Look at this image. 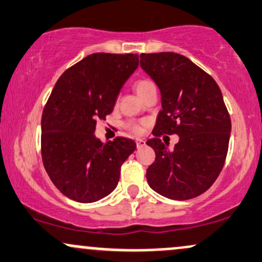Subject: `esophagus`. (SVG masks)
<instances>
[{
  "label": "esophagus",
  "mask_w": 262,
  "mask_h": 262,
  "mask_svg": "<svg viewBox=\"0 0 262 262\" xmlns=\"http://www.w3.org/2000/svg\"><path fill=\"white\" fill-rule=\"evenodd\" d=\"M144 146H145V140L137 139V148L141 149V148H144Z\"/></svg>",
  "instance_id": "34e87169"
}]
</instances>
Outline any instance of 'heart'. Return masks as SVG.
<instances>
[{
	"label": "heart",
	"mask_w": 262,
	"mask_h": 262,
	"mask_svg": "<svg viewBox=\"0 0 262 262\" xmlns=\"http://www.w3.org/2000/svg\"><path fill=\"white\" fill-rule=\"evenodd\" d=\"M151 89H155V85L150 80H145V79L138 80L137 82L134 83V90H135V92L138 93V96H139V97H141L144 93L148 92L149 90H151ZM128 128H129V130H132L135 134H139L141 132V125L137 124V123H128Z\"/></svg>",
	"instance_id": "obj_1"
}]
</instances>
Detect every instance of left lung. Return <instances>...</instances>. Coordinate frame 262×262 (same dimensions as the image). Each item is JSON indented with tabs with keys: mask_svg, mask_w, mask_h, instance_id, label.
Returning <instances> with one entry per match:
<instances>
[{
	"mask_svg": "<svg viewBox=\"0 0 262 262\" xmlns=\"http://www.w3.org/2000/svg\"><path fill=\"white\" fill-rule=\"evenodd\" d=\"M140 66L159 87L161 110L146 141L156 158L146 170L149 186L175 201L206 192L224 166L231 132L229 113L212 76L176 53L141 54ZM177 134L172 150L161 134Z\"/></svg>",
	"mask_w": 262,
	"mask_h": 262,
	"instance_id": "left-lung-1",
	"label": "left lung"
}]
</instances>
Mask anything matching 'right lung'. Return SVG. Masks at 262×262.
<instances>
[{"label": "right lung", "instance_id": "right-lung-1", "mask_svg": "<svg viewBox=\"0 0 262 262\" xmlns=\"http://www.w3.org/2000/svg\"><path fill=\"white\" fill-rule=\"evenodd\" d=\"M139 65L137 54L96 53L60 76L41 116V158L48 175L64 196L92 203L114 191L134 140L96 138L123 85Z\"/></svg>", "mask_w": 262, "mask_h": 262}]
</instances>
